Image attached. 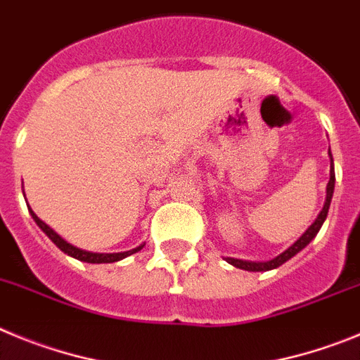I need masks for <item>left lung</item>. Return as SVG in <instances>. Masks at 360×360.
<instances>
[{"label": "left lung", "mask_w": 360, "mask_h": 360, "mask_svg": "<svg viewBox=\"0 0 360 360\" xmlns=\"http://www.w3.org/2000/svg\"><path fill=\"white\" fill-rule=\"evenodd\" d=\"M328 154H330V148H328ZM330 161H332V168H330V181H328V184H326V199H325V204H323V210L319 212V215L316 217V220H314L312 224L309 226V229H307V231L303 233V235H301L289 249H285L281 255H278L276 258H273V260H267V262H249V260H238V258H226V262H228V264H231L233 267L258 273V271H271V269L280 267L281 264H285L287 260H290L294 255H297L301 249H305L307 245H309L310 242L316 238V235L319 233V229H321L323 222H325L326 215H328V208H330V202H332V195H333V186H335V172H333L332 154H330Z\"/></svg>", "instance_id": "left-lung-1"}]
</instances>
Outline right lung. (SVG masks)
<instances>
[{"label": "right lung", "mask_w": 360, "mask_h": 360, "mask_svg": "<svg viewBox=\"0 0 360 360\" xmlns=\"http://www.w3.org/2000/svg\"><path fill=\"white\" fill-rule=\"evenodd\" d=\"M28 210H30V215H32V219L35 220V224H37L39 228H41L44 233H46L48 238H50V240L53 242V244L57 245V248H59L60 251H64V252H66V255H70V257L77 258V260H80V262H87V264H112V262H120V260H124V258L131 257V255L138 252V251H140V249H143V245H145V244H141V245H138V248L131 249V251H124V252H91V251H84V249H79V248H75V245L68 244V242L64 240V238L59 235V233H55L53 229H51L50 226L46 224V222H43V220L39 219V217L35 215L34 212H32V208H28Z\"/></svg>", "instance_id": "add662e5"}]
</instances>
